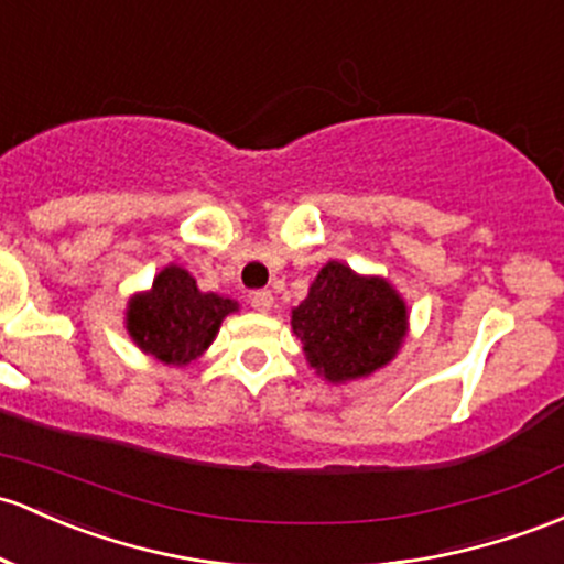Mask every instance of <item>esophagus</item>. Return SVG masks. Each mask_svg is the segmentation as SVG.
Here are the masks:
<instances>
[{"label":"esophagus","instance_id":"esophagus-1","mask_svg":"<svg viewBox=\"0 0 564 564\" xmlns=\"http://www.w3.org/2000/svg\"><path fill=\"white\" fill-rule=\"evenodd\" d=\"M250 304L252 308H258V312H271V306H274V295H271V290H256V293L250 295Z\"/></svg>","mask_w":564,"mask_h":564}]
</instances>
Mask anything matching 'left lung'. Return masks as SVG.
Here are the masks:
<instances>
[{"label":"left lung","mask_w":564,"mask_h":564,"mask_svg":"<svg viewBox=\"0 0 564 564\" xmlns=\"http://www.w3.org/2000/svg\"><path fill=\"white\" fill-rule=\"evenodd\" d=\"M308 368L330 384L366 379L395 360L409 336V306L384 276L328 260L290 312Z\"/></svg>","instance_id":"1"}]
</instances>
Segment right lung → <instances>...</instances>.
Returning a JSON list of instances; mask_svg holds the SVG:
<instances>
[{"instance_id": "add662e5", "label": "right lung", "mask_w": 564, "mask_h": 564, "mask_svg": "<svg viewBox=\"0 0 564 564\" xmlns=\"http://www.w3.org/2000/svg\"><path fill=\"white\" fill-rule=\"evenodd\" d=\"M234 312H239L234 299L204 293L191 271L169 263L148 290L129 299L126 330L144 355L183 368L207 352L223 319Z\"/></svg>"}]
</instances>
